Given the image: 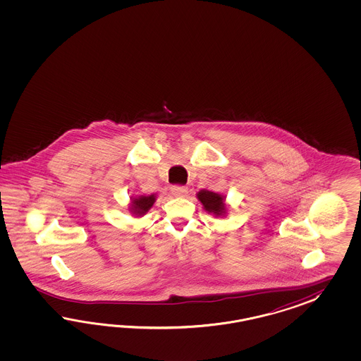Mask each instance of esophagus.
I'll return each instance as SVG.
<instances>
[{"instance_id": "34e87169", "label": "esophagus", "mask_w": 361, "mask_h": 361, "mask_svg": "<svg viewBox=\"0 0 361 361\" xmlns=\"http://www.w3.org/2000/svg\"><path fill=\"white\" fill-rule=\"evenodd\" d=\"M172 195L175 197H185L188 195V188L186 186L173 185L171 188Z\"/></svg>"}]
</instances>
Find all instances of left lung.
Masks as SVG:
<instances>
[{
	"instance_id": "1",
	"label": "left lung",
	"mask_w": 361,
	"mask_h": 361,
	"mask_svg": "<svg viewBox=\"0 0 361 361\" xmlns=\"http://www.w3.org/2000/svg\"><path fill=\"white\" fill-rule=\"evenodd\" d=\"M197 198L202 204L204 209L214 217H225L228 214L226 197L224 195L202 189L197 193Z\"/></svg>"
}]
</instances>
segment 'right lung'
I'll return each mask as SVG.
<instances>
[{
	"label": "right lung",
	"mask_w": 361,
	"mask_h": 361,
	"mask_svg": "<svg viewBox=\"0 0 361 361\" xmlns=\"http://www.w3.org/2000/svg\"><path fill=\"white\" fill-rule=\"evenodd\" d=\"M156 198H157L156 195H148V196L142 195V196L132 197L128 212L133 217L140 219L148 213L149 209L152 208L153 204L156 202Z\"/></svg>",
	"instance_id": "right-lung-1"
}]
</instances>
